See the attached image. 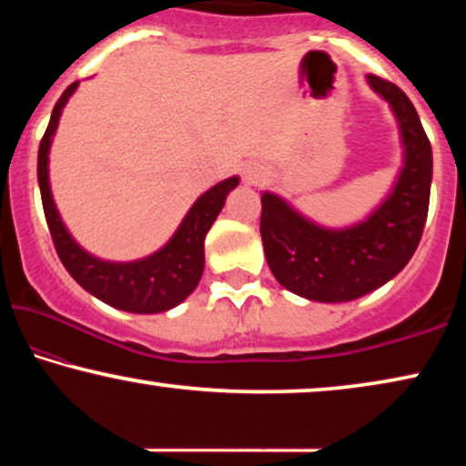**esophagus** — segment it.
Here are the masks:
<instances>
[{"instance_id":"obj_1","label":"esophagus","mask_w":466,"mask_h":466,"mask_svg":"<svg viewBox=\"0 0 466 466\" xmlns=\"http://www.w3.org/2000/svg\"><path fill=\"white\" fill-rule=\"evenodd\" d=\"M244 180H246V184H252V187H257V184L265 182V171L258 169V167H248L244 171Z\"/></svg>"}]
</instances>
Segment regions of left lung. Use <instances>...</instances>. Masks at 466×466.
Wrapping results in <instances>:
<instances>
[{
  "label": "left lung",
  "instance_id": "1",
  "mask_svg": "<svg viewBox=\"0 0 466 466\" xmlns=\"http://www.w3.org/2000/svg\"><path fill=\"white\" fill-rule=\"evenodd\" d=\"M367 80L390 104L405 146V165L388 199L365 222L330 231L278 195L260 197L267 265L284 289L309 301H354L384 286L410 263L429 214L432 150L416 107L392 82L373 74Z\"/></svg>",
  "mask_w": 466,
  "mask_h": 466
}]
</instances>
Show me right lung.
Here are the masks:
<instances>
[{
    "label": "right lung",
    "mask_w": 466,
    "mask_h": 466,
    "mask_svg": "<svg viewBox=\"0 0 466 466\" xmlns=\"http://www.w3.org/2000/svg\"><path fill=\"white\" fill-rule=\"evenodd\" d=\"M78 82H72L53 107V116L44 133L40 150H37V182H40L44 216H46L50 238L61 263L76 282L86 292L116 309L133 311V314H158L182 303L199 284L206 257H203V241L216 216L225 206L227 195L239 184V177L233 176L222 180L203 193L195 206L184 216L174 238L161 250L133 263H110V260L95 258L93 254L82 250L72 239L61 216L56 212L48 182V150L53 136L59 125L63 106L72 97Z\"/></svg>",
    "instance_id": "add662e5"
}]
</instances>
